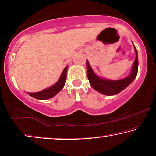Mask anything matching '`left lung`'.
I'll return each instance as SVG.
<instances>
[{"label": "left lung", "mask_w": 156, "mask_h": 156, "mask_svg": "<svg viewBox=\"0 0 156 156\" xmlns=\"http://www.w3.org/2000/svg\"><path fill=\"white\" fill-rule=\"evenodd\" d=\"M134 50L136 52V59L133 62L131 74L127 77L122 80H109L99 77L91 69L88 60H87V76L91 87L104 95L112 96L117 94L131 84L137 75L138 68V52L135 46H134Z\"/></svg>", "instance_id": "1"}]
</instances>
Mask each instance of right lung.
I'll list each match as a JSON object with an SVG mask.
<instances>
[{
	"label": "right lung",
	"mask_w": 156,
	"mask_h": 156,
	"mask_svg": "<svg viewBox=\"0 0 156 156\" xmlns=\"http://www.w3.org/2000/svg\"><path fill=\"white\" fill-rule=\"evenodd\" d=\"M67 66H66L64 69L62 73L59 80L53 85V86L49 87L48 89H44V90L40 91L39 92L35 93H29L27 92L31 97L37 99H48L53 97H55L57 94H58L65 86L66 78H67Z\"/></svg>",
	"instance_id": "obj_1"
}]
</instances>
